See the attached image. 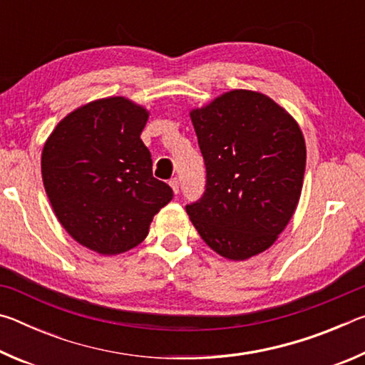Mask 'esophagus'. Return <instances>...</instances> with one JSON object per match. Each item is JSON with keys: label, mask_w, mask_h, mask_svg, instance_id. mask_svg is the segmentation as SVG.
<instances>
[{"label": "esophagus", "mask_w": 365, "mask_h": 365, "mask_svg": "<svg viewBox=\"0 0 365 365\" xmlns=\"http://www.w3.org/2000/svg\"><path fill=\"white\" fill-rule=\"evenodd\" d=\"M169 185H170V188L174 190V193L177 195L178 193V187H180V183H178V178H172V180L169 182Z\"/></svg>", "instance_id": "obj_1"}]
</instances>
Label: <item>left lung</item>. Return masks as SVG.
<instances>
[{
	"label": "left lung",
	"instance_id": "left-lung-1",
	"mask_svg": "<svg viewBox=\"0 0 365 365\" xmlns=\"http://www.w3.org/2000/svg\"><path fill=\"white\" fill-rule=\"evenodd\" d=\"M206 164V191L187 206L212 251L246 261L269 250L298 206L306 141L294 117L272 98L230 90L190 110Z\"/></svg>",
	"mask_w": 365,
	"mask_h": 365
}]
</instances>
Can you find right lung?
Here are the masks:
<instances>
[{
    "mask_svg": "<svg viewBox=\"0 0 365 365\" xmlns=\"http://www.w3.org/2000/svg\"><path fill=\"white\" fill-rule=\"evenodd\" d=\"M150 110L125 96L83 104L61 120L41 151V178L59 224L103 256L138 246L174 197L153 177L140 135Z\"/></svg>",
    "mask_w": 365,
    "mask_h": 365,
    "instance_id": "1",
    "label": "right lung"
}]
</instances>
